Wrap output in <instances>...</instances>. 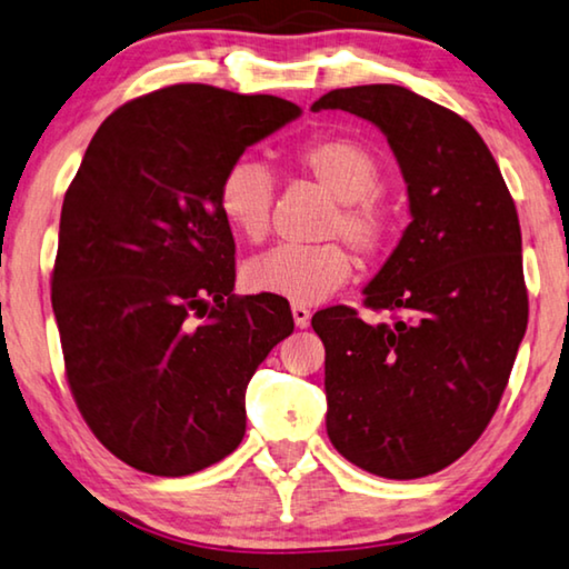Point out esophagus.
<instances>
[{
    "label": "esophagus",
    "mask_w": 569,
    "mask_h": 569,
    "mask_svg": "<svg viewBox=\"0 0 569 569\" xmlns=\"http://www.w3.org/2000/svg\"><path fill=\"white\" fill-rule=\"evenodd\" d=\"M291 313H293L296 327H299V329H307V327H309L311 311H309L307 307H303V303H293V307H291Z\"/></svg>",
    "instance_id": "34e87169"
}]
</instances>
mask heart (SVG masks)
I'll use <instances>...</instances> for the list:
<instances>
[{
	"label": "heart",
	"mask_w": 569,
	"mask_h": 569,
	"mask_svg": "<svg viewBox=\"0 0 569 569\" xmlns=\"http://www.w3.org/2000/svg\"><path fill=\"white\" fill-rule=\"evenodd\" d=\"M288 163L335 197L321 234L345 237L362 258H378L388 248L393 214L378 191L383 163L376 150L352 134H319L288 152ZM273 201V176L256 158L232 160L219 178V211L242 240H266ZM352 268L355 260L342 242L278 244L244 262L242 281L256 293L317 303L350 281Z\"/></svg>",
	"instance_id": "b5f03b06"
}]
</instances>
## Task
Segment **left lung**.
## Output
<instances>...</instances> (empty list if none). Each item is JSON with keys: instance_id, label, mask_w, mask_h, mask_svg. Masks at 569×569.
<instances>
[{"instance_id": "obj_1", "label": "left lung", "mask_w": 569, "mask_h": 569, "mask_svg": "<svg viewBox=\"0 0 569 569\" xmlns=\"http://www.w3.org/2000/svg\"><path fill=\"white\" fill-rule=\"evenodd\" d=\"M380 127L409 189L411 224L350 307L313 313L325 342L327 435L380 478L445 470L501 403L527 332L521 227L496 158L460 114L396 83L313 101Z\"/></svg>"}]
</instances>
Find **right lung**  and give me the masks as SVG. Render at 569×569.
<instances>
[{
	"instance_id": "obj_1",
	"label": "right lung",
	"mask_w": 569,
	"mask_h": 569,
	"mask_svg": "<svg viewBox=\"0 0 569 569\" xmlns=\"http://www.w3.org/2000/svg\"><path fill=\"white\" fill-rule=\"evenodd\" d=\"M291 101L176 83L127 101L68 186L53 268L66 378L94 437L181 478L244 437V388L293 332L281 296H234L219 178L296 120Z\"/></svg>"
}]
</instances>
